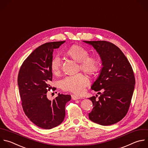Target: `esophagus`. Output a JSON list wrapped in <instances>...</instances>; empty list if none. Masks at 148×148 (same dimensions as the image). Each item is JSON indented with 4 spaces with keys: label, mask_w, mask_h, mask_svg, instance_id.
<instances>
[{
    "label": "esophagus",
    "mask_w": 148,
    "mask_h": 148,
    "mask_svg": "<svg viewBox=\"0 0 148 148\" xmlns=\"http://www.w3.org/2000/svg\"><path fill=\"white\" fill-rule=\"evenodd\" d=\"M71 97H72V99H73V100H74V101L81 99L80 97L77 96H75V95H71Z\"/></svg>",
    "instance_id": "1"
}]
</instances>
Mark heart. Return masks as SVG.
I'll use <instances>...</instances> for the list:
<instances>
[{
    "label": "heart",
    "instance_id": "1",
    "mask_svg": "<svg viewBox=\"0 0 148 148\" xmlns=\"http://www.w3.org/2000/svg\"><path fill=\"white\" fill-rule=\"evenodd\" d=\"M66 55L78 63H79L80 69L84 72L92 74L96 73L100 69V59L96 56H89V51L86 48L78 45L71 46L66 52ZM51 67L54 74L60 73L62 67V60L59 56L53 58ZM88 78L82 74H77L67 76L60 81L63 89L71 91L76 94L84 92L85 88L89 84Z\"/></svg>",
    "mask_w": 148,
    "mask_h": 148
}]
</instances>
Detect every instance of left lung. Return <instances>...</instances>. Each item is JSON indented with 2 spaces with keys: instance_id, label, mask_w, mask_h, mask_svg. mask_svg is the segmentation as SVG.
Here are the masks:
<instances>
[{
  "instance_id": "left-lung-1",
  "label": "left lung",
  "mask_w": 148,
  "mask_h": 148,
  "mask_svg": "<svg viewBox=\"0 0 148 148\" xmlns=\"http://www.w3.org/2000/svg\"><path fill=\"white\" fill-rule=\"evenodd\" d=\"M93 46L102 61V67L91 89L100 96L89 99L93 108L89 119L102 125L114 124L128 112L135 80L127 58L115 45L107 41H83Z\"/></svg>"
}]
</instances>
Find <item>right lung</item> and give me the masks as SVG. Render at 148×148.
<instances>
[{
	"mask_svg": "<svg viewBox=\"0 0 148 148\" xmlns=\"http://www.w3.org/2000/svg\"><path fill=\"white\" fill-rule=\"evenodd\" d=\"M65 42H48L37 47L23 62L18 75L24 112L34 124L43 129L53 128L63 121L66 105L71 98L70 95L58 93L51 101L46 96L52 88L49 83L52 81L53 50Z\"/></svg>",
	"mask_w": 148,
	"mask_h": 148,
	"instance_id": "1",
	"label": "right lung"
}]
</instances>
